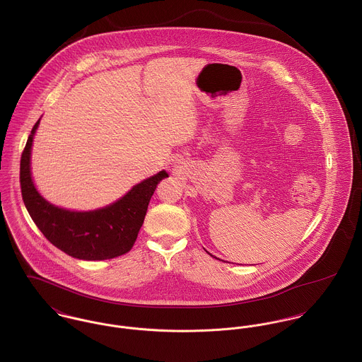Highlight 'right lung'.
<instances>
[{
    "instance_id": "add662e5",
    "label": "right lung",
    "mask_w": 362,
    "mask_h": 362,
    "mask_svg": "<svg viewBox=\"0 0 362 362\" xmlns=\"http://www.w3.org/2000/svg\"><path fill=\"white\" fill-rule=\"evenodd\" d=\"M32 129L21 158L22 199L45 239L68 255L79 259H110L132 250L144 222L157 185L168 173H160L136 185L121 200L88 212L58 208L44 200L36 190L30 175V150L35 132Z\"/></svg>"
}]
</instances>
